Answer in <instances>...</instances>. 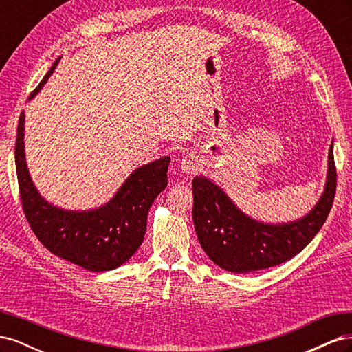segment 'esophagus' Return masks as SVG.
<instances>
[{
	"label": "esophagus",
	"mask_w": 352,
	"mask_h": 352,
	"mask_svg": "<svg viewBox=\"0 0 352 352\" xmlns=\"http://www.w3.org/2000/svg\"><path fill=\"white\" fill-rule=\"evenodd\" d=\"M198 166H199V160H198V155L194 154V153L185 155L182 158V162H180V168H182L185 173L195 172V170L198 168Z\"/></svg>",
	"instance_id": "1"
}]
</instances>
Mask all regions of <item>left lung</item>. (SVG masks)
<instances>
[{
    "label": "left lung",
    "mask_w": 352,
    "mask_h": 352,
    "mask_svg": "<svg viewBox=\"0 0 352 352\" xmlns=\"http://www.w3.org/2000/svg\"><path fill=\"white\" fill-rule=\"evenodd\" d=\"M324 190L313 210L287 223H264L245 214L206 176L192 180V219L202 250L219 267L248 273L291 260L313 241L332 208L336 190L333 142L329 148Z\"/></svg>",
    "instance_id": "8db88e82"
}]
</instances>
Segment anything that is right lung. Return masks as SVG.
Instances as JSON below:
<instances>
[{
	"label": "right lung",
	"instance_id": "right-lung-1",
	"mask_svg": "<svg viewBox=\"0 0 352 352\" xmlns=\"http://www.w3.org/2000/svg\"><path fill=\"white\" fill-rule=\"evenodd\" d=\"M60 60L54 61L29 100L47 83ZM14 154L25 216L48 251L89 272H107L126 263L141 247L148 211L167 186L170 157L138 167L107 204L73 211L52 206L32 182L25 154V113L19 119Z\"/></svg>",
	"mask_w": 352,
	"mask_h": 352
}]
</instances>
